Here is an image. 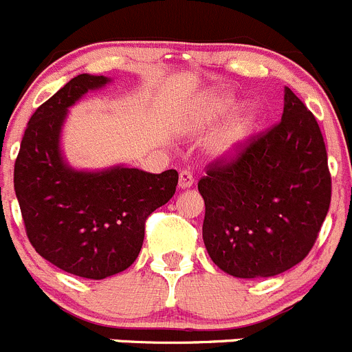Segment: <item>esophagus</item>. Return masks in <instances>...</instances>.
Returning <instances> with one entry per match:
<instances>
[{"instance_id": "1", "label": "esophagus", "mask_w": 352, "mask_h": 352, "mask_svg": "<svg viewBox=\"0 0 352 352\" xmlns=\"http://www.w3.org/2000/svg\"><path fill=\"white\" fill-rule=\"evenodd\" d=\"M179 188L182 190H185V188H190V186L193 185V176L192 174L188 173V170H182V173H179Z\"/></svg>"}]
</instances>
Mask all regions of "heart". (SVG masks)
Returning <instances> with one entry per match:
<instances>
[{"mask_svg":"<svg viewBox=\"0 0 352 352\" xmlns=\"http://www.w3.org/2000/svg\"><path fill=\"white\" fill-rule=\"evenodd\" d=\"M235 104V98L227 90H211L199 101L193 109V120L197 124L209 125L230 111ZM258 122V111L254 106H244L232 115L225 127L218 132L212 141V151L220 159H232L239 153L250 138L253 136Z\"/></svg>","mask_w":352,"mask_h":352,"instance_id":"b5f03b06","label":"heart"}]
</instances>
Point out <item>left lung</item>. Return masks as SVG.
<instances>
[{"mask_svg":"<svg viewBox=\"0 0 352 352\" xmlns=\"http://www.w3.org/2000/svg\"><path fill=\"white\" fill-rule=\"evenodd\" d=\"M202 239L234 277H272L300 263L318 239L331 201L327 146L314 115L285 87L279 124L199 182Z\"/></svg>","mask_w":352,"mask_h":352,"instance_id":"8db88e82","label":"left lung"}]
</instances>
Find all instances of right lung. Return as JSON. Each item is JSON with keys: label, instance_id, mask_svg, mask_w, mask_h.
I'll return each mask as SVG.
<instances>
[{"label": "right lung", "instance_id": "obj_1", "mask_svg": "<svg viewBox=\"0 0 352 352\" xmlns=\"http://www.w3.org/2000/svg\"><path fill=\"white\" fill-rule=\"evenodd\" d=\"M111 78L75 76L45 101L25 127L14 186L29 243L36 253L87 279L129 269L140 254L144 221L176 192L178 173L113 166L78 170L64 160L60 132L67 109Z\"/></svg>", "mask_w": 352, "mask_h": 352}]
</instances>
